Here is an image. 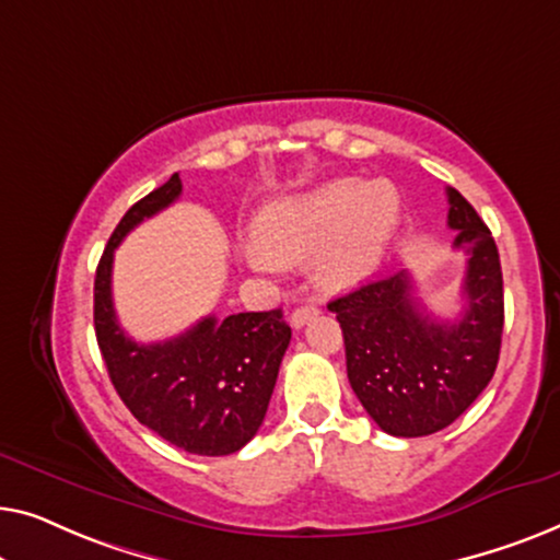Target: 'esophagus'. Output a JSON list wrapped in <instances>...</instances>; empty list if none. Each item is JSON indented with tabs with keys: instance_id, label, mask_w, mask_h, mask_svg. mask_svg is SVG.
I'll return each mask as SVG.
<instances>
[{
	"instance_id": "obj_1",
	"label": "esophagus",
	"mask_w": 560,
	"mask_h": 560,
	"mask_svg": "<svg viewBox=\"0 0 560 560\" xmlns=\"http://www.w3.org/2000/svg\"><path fill=\"white\" fill-rule=\"evenodd\" d=\"M319 314V306L314 304V302H310V304H302V306H296L294 312H291V327H304L306 322H310L312 317H317Z\"/></svg>"
}]
</instances>
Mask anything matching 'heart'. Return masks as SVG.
I'll list each match as a JSON object with an SVG mask.
<instances>
[{"instance_id": "b5f03b06", "label": "heart", "mask_w": 560, "mask_h": 560, "mask_svg": "<svg viewBox=\"0 0 560 560\" xmlns=\"http://www.w3.org/2000/svg\"><path fill=\"white\" fill-rule=\"evenodd\" d=\"M396 220L393 185L332 179L266 205L254 220L246 261L256 271H273L314 258L312 273L322 289H352L377 269Z\"/></svg>"}]
</instances>
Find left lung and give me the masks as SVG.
I'll use <instances>...</instances> for the list:
<instances>
[{
    "label": "left lung",
    "mask_w": 560,
    "mask_h": 560,
    "mask_svg": "<svg viewBox=\"0 0 560 560\" xmlns=\"http://www.w3.org/2000/svg\"><path fill=\"white\" fill-rule=\"evenodd\" d=\"M454 248L467 254L459 319H434L416 302L406 271L335 302L348 377L360 404L390 436H429L475 404L500 360L505 299L494 238L477 210L446 187Z\"/></svg>",
    "instance_id": "1"
}]
</instances>
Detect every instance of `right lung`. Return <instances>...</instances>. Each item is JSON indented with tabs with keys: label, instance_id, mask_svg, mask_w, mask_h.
I'll return each mask as SVG.
<instances>
[{
	"label": "right lung",
	"instance_id": "1",
	"mask_svg": "<svg viewBox=\"0 0 560 560\" xmlns=\"http://www.w3.org/2000/svg\"><path fill=\"white\" fill-rule=\"evenodd\" d=\"M183 192L172 175L131 205L101 256L93 283V325L108 377L133 419L164 441L200 456L238 452L256 436L269 408L291 327L281 310L205 317L179 337L139 345L114 312V250L141 220L170 208Z\"/></svg>",
	"mask_w": 560,
	"mask_h": 560
}]
</instances>
